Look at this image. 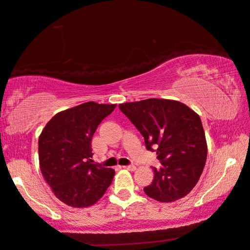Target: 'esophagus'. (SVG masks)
<instances>
[{"label":"esophagus","instance_id":"1","mask_svg":"<svg viewBox=\"0 0 250 250\" xmlns=\"http://www.w3.org/2000/svg\"><path fill=\"white\" fill-rule=\"evenodd\" d=\"M122 168L126 169V170H130V171H134V170H136V167H134V166H124Z\"/></svg>","mask_w":250,"mask_h":250}]
</instances>
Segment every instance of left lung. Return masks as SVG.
<instances>
[{
  "mask_svg": "<svg viewBox=\"0 0 250 250\" xmlns=\"http://www.w3.org/2000/svg\"><path fill=\"white\" fill-rule=\"evenodd\" d=\"M145 138L146 148H157L159 169L152 168V184L146 195L172 203L191 191L203 173L207 141L200 117L184 104L168 99H146L119 104Z\"/></svg>",
  "mask_w": 250,
  "mask_h": 250,
  "instance_id": "1",
  "label": "left lung"
}]
</instances>
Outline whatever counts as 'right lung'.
I'll return each instance as SVG.
<instances>
[{
	"mask_svg": "<svg viewBox=\"0 0 250 250\" xmlns=\"http://www.w3.org/2000/svg\"><path fill=\"white\" fill-rule=\"evenodd\" d=\"M116 106L90 101L61 111L40 134V169L55 197L70 207L94 205L113 180V169L93 164L91 140Z\"/></svg>",
	"mask_w": 250,
	"mask_h": 250,
	"instance_id": "right-lung-1",
	"label": "right lung"
}]
</instances>
